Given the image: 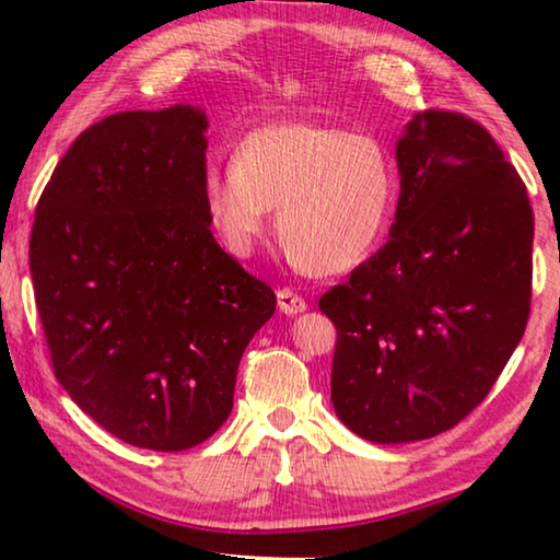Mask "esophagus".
Returning a JSON list of instances; mask_svg holds the SVG:
<instances>
[{
	"instance_id": "34e87169",
	"label": "esophagus",
	"mask_w": 560,
	"mask_h": 560,
	"mask_svg": "<svg viewBox=\"0 0 560 560\" xmlns=\"http://www.w3.org/2000/svg\"><path fill=\"white\" fill-rule=\"evenodd\" d=\"M279 311L287 316H296L301 311H306V301H303L293 289H279Z\"/></svg>"
}]
</instances>
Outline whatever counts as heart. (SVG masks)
<instances>
[{
    "instance_id": "1",
    "label": "heart",
    "mask_w": 560,
    "mask_h": 560,
    "mask_svg": "<svg viewBox=\"0 0 560 560\" xmlns=\"http://www.w3.org/2000/svg\"><path fill=\"white\" fill-rule=\"evenodd\" d=\"M395 167L373 132L320 122H271L240 140L230 167L210 165L202 200L236 257L254 249L277 210L279 242L293 267L330 277L358 267L383 234Z\"/></svg>"
}]
</instances>
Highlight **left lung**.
Returning <instances> with one entry per match:
<instances>
[{
  "mask_svg": "<svg viewBox=\"0 0 560 560\" xmlns=\"http://www.w3.org/2000/svg\"><path fill=\"white\" fill-rule=\"evenodd\" d=\"M390 240L326 291L336 415L377 444L428 440L494 387L530 311L534 212L485 126L422 110L395 148Z\"/></svg>",
  "mask_w": 560,
  "mask_h": 560,
  "instance_id": "1",
  "label": "left lung"
}]
</instances>
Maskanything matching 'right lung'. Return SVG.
I'll return each mask as SVG.
<instances>
[{"label":"right lung","mask_w":560,"mask_h":560,"mask_svg":"<svg viewBox=\"0 0 560 560\" xmlns=\"http://www.w3.org/2000/svg\"><path fill=\"white\" fill-rule=\"evenodd\" d=\"M207 116L126 110L73 140L36 205L30 267L56 381L132 447L183 452L232 412L277 308L210 232Z\"/></svg>","instance_id":"add662e5"}]
</instances>
